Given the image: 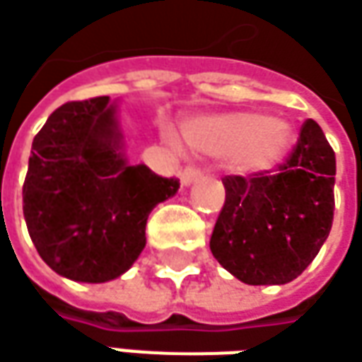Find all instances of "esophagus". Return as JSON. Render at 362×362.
I'll return each instance as SVG.
<instances>
[{
  "label": "esophagus",
  "instance_id": "obj_1",
  "mask_svg": "<svg viewBox=\"0 0 362 362\" xmlns=\"http://www.w3.org/2000/svg\"><path fill=\"white\" fill-rule=\"evenodd\" d=\"M200 174H202L200 168H196V166H186V168L180 172V182L184 184V186H188V184H190L192 180H196Z\"/></svg>",
  "mask_w": 362,
  "mask_h": 362
}]
</instances>
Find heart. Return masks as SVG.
Returning a JSON list of instances; mask_svg holds the SVG:
<instances>
[{"label": "heart", "instance_id": "1", "mask_svg": "<svg viewBox=\"0 0 362 362\" xmlns=\"http://www.w3.org/2000/svg\"><path fill=\"white\" fill-rule=\"evenodd\" d=\"M188 144L210 156H232L248 172L276 166L288 154L293 128L279 118L234 112L196 119L184 128Z\"/></svg>", "mask_w": 362, "mask_h": 362}]
</instances>
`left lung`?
Returning <instances> with one entry per match:
<instances>
[{
  "label": "left lung",
  "instance_id": "8db88e82",
  "mask_svg": "<svg viewBox=\"0 0 362 362\" xmlns=\"http://www.w3.org/2000/svg\"><path fill=\"white\" fill-rule=\"evenodd\" d=\"M334 152L315 119L276 168L224 176L226 200L210 250L246 284H286L303 274L332 226Z\"/></svg>",
  "mask_w": 362,
  "mask_h": 362
}]
</instances>
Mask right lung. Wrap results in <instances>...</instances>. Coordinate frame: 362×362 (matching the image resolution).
Masks as SVG:
<instances>
[{
  "label": "right lung",
  "mask_w": 362,
  "mask_h": 362,
  "mask_svg": "<svg viewBox=\"0 0 362 362\" xmlns=\"http://www.w3.org/2000/svg\"><path fill=\"white\" fill-rule=\"evenodd\" d=\"M110 98L68 102L35 134L23 182V216L47 267L69 281L107 282L146 246L152 208L178 178L132 166Z\"/></svg>",
  "instance_id": "add662e5"
}]
</instances>
